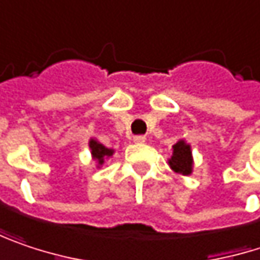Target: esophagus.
<instances>
[{
    "instance_id": "obj_1",
    "label": "esophagus",
    "mask_w": 260,
    "mask_h": 260,
    "mask_svg": "<svg viewBox=\"0 0 260 260\" xmlns=\"http://www.w3.org/2000/svg\"><path fill=\"white\" fill-rule=\"evenodd\" d=\"M134 143L135 144H143V143H146V137L144 135H137V137H134Z\"/></svg>"
}]
</instances>
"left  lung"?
Instances as JSON below:
<instances>
[{
  "label": "left lung",
  "instance_id": "obj_1",
  "mask_svg": "<svg viewBox=\"0 0 260 260\" xmlns=\"http://www.w3.org/2000/svg\"><path fill=\"white\" fill-rule=\"evenodd\" d=\"M170 168L181 176H190L193 173V154L192 147L186 140H178L173 146V154L168 159Z\"/></svg>",
  "mask_w": 260,
  "mask_h": 260
}]
</instances>
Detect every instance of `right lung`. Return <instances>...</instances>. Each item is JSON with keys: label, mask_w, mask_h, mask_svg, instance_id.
I'll use <instances>...</instances> for the list:
<instances>
[{"label": "right lung", "mask_w": 260, "mask_h": 260, "mask_svg": "<svg viewBox=\"0 0 260 260\" xmlns=\"http://www.w3.org/2000/svg\"><path fill=\"white\" fill-rule=\"evenodd\" d=\"M87 144H89L90 156H92V159H93L95 164H96V168H101L107 159H110V157L114 154V150H113V149L106 147L104 144H101V143H100L96 138H93V137L89 140Z\"/></svg>", "instance_id": "1"}]
</instances>
